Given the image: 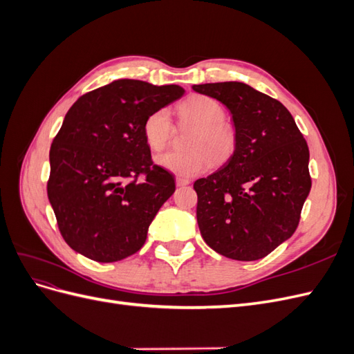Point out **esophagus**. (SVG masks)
<instances>
[{"label":"esophagus","instance_id":"1","mask_svg":"<svg viewBox=\"0 0 354 354\" xmlns=\"http://www.w3.org/2000/svg\"><path fill=\"white\" fill-rule=\"evenodd\" d=\"M190 183L189 178H185V177H176V185L177 186H187Z\"/></svg>","mask_w":354,"mask_h":354}]
</instances>
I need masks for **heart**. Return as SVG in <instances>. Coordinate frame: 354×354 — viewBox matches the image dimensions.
<instances>
[{
    "label": "heart",
    "instance_id": "obj_1",
    "mask_svg": "<svg viewBox=\"0 0 354 354\" xmlns=\"http://www.w3.org/2000/svg\"><path fill=\"white\" fill-rule=\"evenodd\" d=\"M178 115L183 122L198 127L189 142L192 151H169L156 156L160 168L181 177H195L211 167L209 156L216 162H224L233 155L238 145L236 131L224 122L226 111L217 100L207 95H194L178 106ZM142 131L149 149L153 152L162 151L174 133L169 111L160 108L149 113Z\"/></svg>",
    "mask_w": 354,
    "mask_h": 354
}]
</instances>
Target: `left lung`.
Returning <instances> with one entry per match:
<instances>
[{
	"label": "left lung",
	"instance_id": "1",
	"mask_svg": "<svg viewBox=\"0 0 354 354\" xmlns=\"http://www.w3.org/2000/svg\"><path fill=\"white\" fill-rule=\"evenodd\" d=\"M192 88L226 106L238 138L227 162L194 185L201 234L227 259L260 260L298 226L312 187L308 146L285 106L248 84Z\"/></svg>",
	"mask_w": 354,
	"mask_h": 354
}]
</instances>
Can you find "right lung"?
Masks as SVG:
<instances>
[{"mask_svg": "<svg viewBox=\"0 0 354 354\" xmlns=\"http://www.w3.org/2000/svg\"><path fill=\"white\" fill-rule=\"evenodd\" d=\"M183 94L178 85L118 80L72 104L50 149L47 194L73 251L113 263L145 245L176 181L153 165L142 127Z\"/></svg>", "mask_w": 354, "mask_h": 354, "instance_id": "obj_1", "label": "right lung"}]
</instances>
